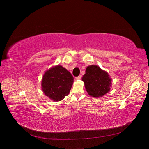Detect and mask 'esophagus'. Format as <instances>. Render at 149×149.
Returning <instances> with one entry per match:
<instances>
[{
    "instance_id": "esophagus-1",
    "label": "esophagus",
    "mask_w": 149,
    "mask_h": 149,
    "mask_svg": "<svg viewBox=\"0 0 149 149\" xmlns=\"http://www.w3.org/2000/svg\"><path fill=\"white\" fill-rule=\"evenodd\" d=\"M81 77H82V76H81V75H79V76H78V77H76V79L79 80V79H81Z\"/></svg>"
}]
</instances>
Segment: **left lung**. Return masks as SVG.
Segmentation results:
<instances>
[{
  "mask_svg": "<svg viewBox=\"0 0 149 149\" xmlns=\"http://www.w3.org/2000/svg\"><path fill=\"white\" fill-rule=\"evenodd\" d=\"M84 86L89 96L100 97L110 91L112 79L107 72L97 65L88 66L82 77Z\"/></svg>",
  "mask_w": 149,
  "mask_h": 149,
  "instance_id": "left-lung-1",
  "label": "left lung"
}]
</instances>
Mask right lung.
I'll return each instance as SVG.
<instances>
[{
    "mask_svg": "<svg viewBox=\"0 0 149 149\" xmlns=\"http://www.w3.org/2000/svg\"><path fill=\"white\" fill-rule=\"evenodd\" d=\"M73 82L70 72L59 65L45 72L41 85L45 95L54 101H60L68 95Z\"/></svg>",
    "mask_w": 149,
    "mask_h": 149,
    "instance_id": "obj_1",
    "label": "right lung"
}]
</instances>
